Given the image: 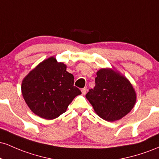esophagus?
Returning <instances> with one entry per match:
<instances>
[{
    "label": "esophagus",
    "mask_w": 159,
    "mask_h": 159,
    "mask_svg": "<svg viewBox=\"0 0 159 159\" xmlns=\"http://www.w3.org/2000/svg\"><path fill=\"white\" fill-rule=\"evenodd\" d=\"M81 93H82V95H84H84L86 94V93H87V88H83V89H82Z\"/></svg>",
    "instance_id": "34e87169"
}]
</instances>
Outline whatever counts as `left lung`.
Wrapping results in <instances>:
<instances>
[{"instance_id": "left-lung-1", "label": "left lung", "mask_w": 159, "mask_h": 159, "mask_svg": "<svg viewBox=\"0 0 159 159\" xmlns=\"http://www.w3.org/2000/svg\"><path fill=\"white\" fill-rule=\"evenodd\" d=\"M96 75V85L86 98L102 119L108 122L122 119L136 103L137 95L132 84L114 67L100 69Z\"/></svg>"}]
</instances>
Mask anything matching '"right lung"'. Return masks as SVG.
<instances>
[{"mask_svg":"<svg viewBox=\"0 0 159 159\" xmlns=\"http://www.w3.org/2000/svg\"><path fill=\"white\" fill-rule=\"evenodd\" d=\"M25 102L39 117L53 120L66 111L69 105L81 94L74 86V76L66 65L50 57L39 63L25 76L21 83Z\"/></svg>","mask_w":159,"mask_h":159,"instance_id":"1","label":"right lung"}]
</instances>
